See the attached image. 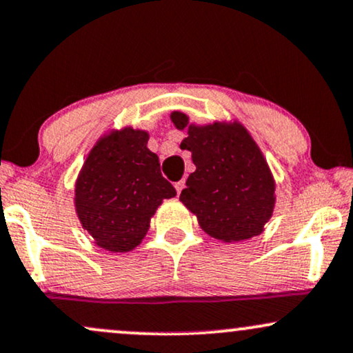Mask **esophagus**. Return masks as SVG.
<instances>
[{"label": "esophagus", "instance_id": "esophagus-1", "mask_svg": "<svg viewBox=\"0 0 353 353\" xmlns=\"http://www.w3.org/2000/svg\"><path fill=\"white\" fill-rule=\"evenodd\" d=\"M174 188H176L177 194H181V192H182V189L185 188V181L182 179V181H179V182H176V184H174Z\"/></svg>", "mask_w": 353, "mask_h": 353}]
</instances>
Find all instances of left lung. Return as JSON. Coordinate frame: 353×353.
I'll return each instance as SVG.
<instances>
[{"label":"left lung","instance_id":"1","mask_svg":"<svg viewBox=\"0 0 353 353\" xmlns=\"http://www.w3.org/2000/svg\"><path fill=\"white\" fill-rule=\"evenodd\" d=\"M171 121L188 130L181 150L192 152L195 171L179 201L199 227L225 243L265 232L274 212L276 181L250 131L239 120L197 125L182 112H172Z\"/></svg>","mask_w":353,"mask_h":353}]
</instances>
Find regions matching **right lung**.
Returning a JSON list of instances; mask_svg holds the SVG:
<instances>
[{
    "instance_id": "obj_1",
    "label": "right lung",
    "mask_w": 353,
    "mask_h": 353,
    "mask_svg": "<svg viewBox=\"0 0 353 353\" xmlns=\"http://www.w3.org/2000/svg\"><path fill=\"white\" fill-rule=\"evenodd\" d=\"M148 139L146 130L133 126L108 130L88 151L75 181L79 222L93 243L108 252L134 250L164 199L176 197Z\"/></svg>"
}]
</instances>
